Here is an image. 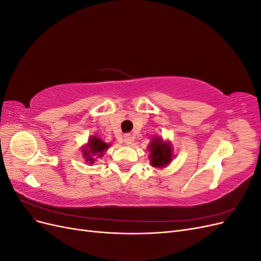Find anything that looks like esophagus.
I'll list each match as a JSON object with an SVG mask.
<instances>
[{
  "label": "esophagus",
  "instance_id": "1",
  "mask_svg": "<svg viewBox=\"0 0 261 261\" xmlns=\"http://www.w3.org/2000/svg\"><path fill=\"white\" fill-rule=\"evenodd\" d=\"M124 143L126 145H130L133 143V137L130 135H126L124 138Z\"/></svg>",
  "mask_w": 261,
  "mask_h": 261
}]
</instances>
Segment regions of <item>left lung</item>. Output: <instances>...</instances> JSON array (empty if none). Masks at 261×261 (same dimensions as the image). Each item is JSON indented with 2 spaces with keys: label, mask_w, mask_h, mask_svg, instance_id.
<instances>
[{
  "label": "left lung",
  "mask_w": 261,
  "mask_h": 261,
  "mask_svg": "<svg viewBox=\"0 0 261 261\" xmlns=\"http://www.w3.org/2000/svg\"><path fill=\"white\" fill-rule=\"evenodd\" d=\"M150 156H151V165L155 168H164L172 160V149L170 144L163 143L161 138L153 139L150 144Z\"/></svg>",
  "instance_id": "left-lung-1"
}]
</instances>
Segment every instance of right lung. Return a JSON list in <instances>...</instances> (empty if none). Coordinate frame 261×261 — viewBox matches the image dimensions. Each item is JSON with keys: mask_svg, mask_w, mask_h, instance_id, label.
I'll list each match as a JSON object with an SVG mask.
<instances>
[{"mask_svg": "<svg viewBox=\"0 0 261 261\" xmlns=\"http://www.w3.org/2000/svg\"><path fill=\"white\" fill-rule=\"evenodd\" d=\"M110 146L107 145L103 140H101L98 137H91L88 141L87 148L84 149V155L86 158V161H89L90 163H93L94 159L92 155L102 156L103 155V151L109 148Z\"/></svg>", "mask_w": 261, "mask_h": 261, "instance_id": "obj_1", "label": "right lung"}]
</instances>
